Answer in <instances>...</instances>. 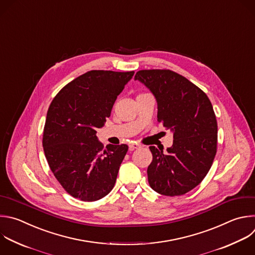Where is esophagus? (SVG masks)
<instances>
[{
    "label": "esophagus",
    "mask_w": 255,
    "mask_h": 255,
    "mask_svg": "<svg viewBox=\"0 0 255 255\" xmlns=\"http://www.w3.org/2000/svg\"><path fill=\"white\" fill-rule=\"evenodd\" d=\"M140 147H141V145H139V144H137V143H130V144H129V148H130L131 150L138 149V148H140Z\"/></svg>",
    "instance_id": "34e87169"
}]
</instances>
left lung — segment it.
<instances>
[{"instance_id":"left-lung-1","label":"left lung","mask_w":255,"mask_h":255,"mask_svg":"<svg viewBox=\"0 0 255 255\" xmlns=\"http://www.w3.org/2000/svg\"><path fill=\"white\" fill-rule=\"evenodd\" d=\"M135 80L154 94L157 121L173 132V145L150 146V187L166 196L183 195L206 176L217 151V121L207 95L182 75L167 69L140 70Z\"/></svg>"}]
</instances>
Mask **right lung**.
Here are the masks:
<instances>
[{
	"label": "right lung",
	"instance_id": "obj_1",
	"mask_svg": "<svg viewBox=\"0 0 255 255\" xmlns=\"http://www.w3.org/2000/svg\"><path fill=\"white\" fill-rule=\"evenodd\" d=\"M133 75L134 71H89L68 83L49 106L45 156L65 191L79 200H99L115 185L128 146L109 144L104 149L96 130Z\"/></svg>",
	"mask_w": 255,
	"mask_h": 255
}]
</instances>
